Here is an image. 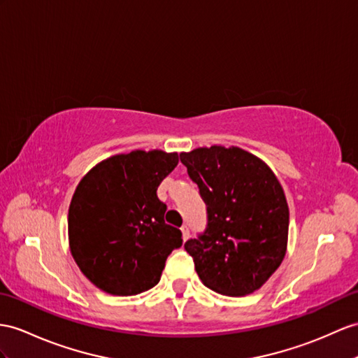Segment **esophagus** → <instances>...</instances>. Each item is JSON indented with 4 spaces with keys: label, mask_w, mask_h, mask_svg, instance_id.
<instances>
[{
    "label": "esophagus",
    "mask_w": 358,
    "mask_h": 358,
    "mask_svg": "<svg viewBox=\"0 0 358 358\" xmlns=\"http://www.w3.org/2000/svg\"><path fill=\"white\" fill-rule=\"evenodd\" d=\"M180 231H182V238H184L185 241L189 238V229H188V226L187 224H184L180 228Z\"/></svg>",
    "instance_id": "obj_1"
}]
</instances>
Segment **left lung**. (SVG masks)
Here are the masks:
<instances>
[{
    "label": "left lung",
    "instance_id": "left-lung-1",
    "mask_svg": "<svg viewBox=\"0 0 358 358\" xmlns=\"http://www.w3.org/2000/svg\"><path fill=\"white\" fill-rule=\"evenodd\" d=\"M206 205V228L185 243L202 282L220 294L258 290L285 255L289 206L267 165L238 147L180 153Z\"/></svg>",
    "mask_w": 358,
    "mask_h": 358
}]
</instances>
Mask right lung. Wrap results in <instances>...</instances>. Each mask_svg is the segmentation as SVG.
Segmentation results:
<instances>
[{
    "mask_svg": "<svg viewBox=\"0 0 358 358\" xmlns=\"http://www.w3.org/2000/svg\"><path fill=\"white\" fill-rule=\"evenodd\" d=\"M178 153L135 150L100 162L77 185L68 211L69 248L78 268L103 292L132 296L159 282L182 232L164 222L156 196Z\"/></svg>",
    "mask_w": 358,
    "mask_h": 358,
    "instance_id": "right-lung-1",
    "label": "right lung"
}]
</instances>
